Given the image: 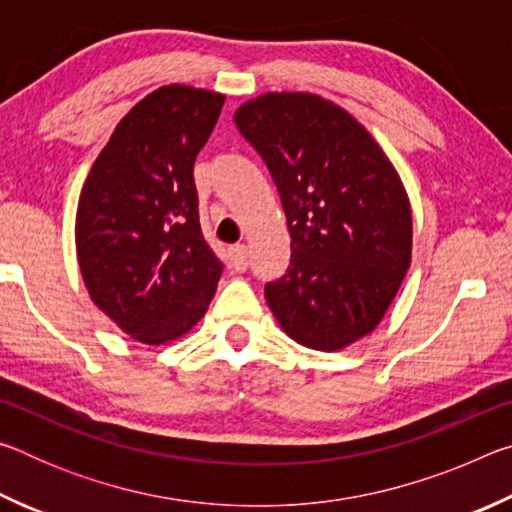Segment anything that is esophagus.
Here are the masks:
<instances>
[{
  "mask_svg": "<svg viewBox=\"0 0 512 512\" xmlns=\"http://www.w3.org/2000/svg\"><path fill=\"white\" fill-rule=\"evenodd\" d=\"M230 257H232V266H235L237 271H246V268H248V248L244 244L232 246Z\"/></svg>",
  "mask_w": 512,
  "mask_h": 512,
  "instance_id": "esophagus-1",
  "label": "esophagus"
}]
</instances>
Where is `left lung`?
<instances>
[{"label": "left lung", "mask_w": 512, "mask_h": 512, "mask_svg": "<svg viewBox=\"0 0 512 512\" xmlns=\"http://www.w3.org/2000/svg\"><path fill=\"white\" fill-rule=\"evenodd\" d=\"M235 124L271 171L291 232L268 307L293 341L343 350L379 325L411 266L402 180L366 128L318 94H262Z\"/></svg>", "instance_id": "8db88e82"}]
</instances>
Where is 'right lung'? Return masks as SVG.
<instances>
[{
	"label": "right lung",
	"instance_id": "right-lung-1",
	"mask_svg": "<svg viewBox=\"0 0 512 512\" xmlns=\"http://www.w3.org/2000/svg\"><path fill=\"white\" fill-rule=\"evenodd\" d=\"M219 92L164 85L135 103L85 178L76 257L94 305L135 341H176L203 318L223 264L198 221L194 162Z\"/></svg>",
	"mask_w": 512,
	"mask_h": 512
}]
</instances>
